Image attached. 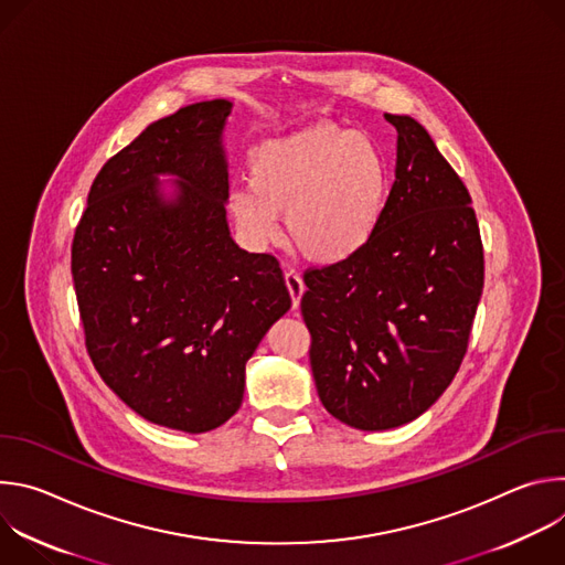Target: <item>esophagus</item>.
I'll return each mask as SVG.
<instances>
[{
	"label": "esophagus",
	"instance_id": "34e87169",
	"mask_svg": "<svg viewBox=\"0 0 565 565\" xmlns=\"http://www.w3.org/2000/svg\"><path fill=\"white\" fill-rule=\"evenodd\" d=\"M284 279H286V288H288V292H290V299H292V308L297 310V308H299V303H301L303 290H306L303 279H301L295 270H288V273L284 275Z\"/></svg>",
	"mask_w": 565,
	"mask_h": 565
}]
</instances>
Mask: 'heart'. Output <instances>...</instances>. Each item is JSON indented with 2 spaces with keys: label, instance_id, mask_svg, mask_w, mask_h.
<instances>
[{
  "label": "heart",
  "instance_id": "obj_1",
  "mask_svg": "<svg viewBox=\"0 0 565 565\" xmlns=\"http://www.w3.org/2000/svg\"><path fill=\"white\" fill-rule=\"evenodd\" d=\"M388 194L380 149L362 134L331 122L270 138L250 153V185H238L227 207L253 244L279 236L286 214L290 244L312 264L355 257L375 232Z\"/></svg>",
  "mask_w": 565,
  "mask_h": 565
}]
</instances>
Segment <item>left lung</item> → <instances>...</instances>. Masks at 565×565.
<instances>
[{
  "label": "left lung",
  "instance_id": "obj_1",
  "mask_svg": "<svg viewBox=\"0 0 565 565\" xmlns=\"http://www.w3.org/2000/svg\"><path fill=\"white\" fill-rule=\"evenodd\" d=\"M397 131L395 181L369 244L308 270L301 315L321 405L362 431L423 416L451 384L482 295L471 196L412 116Z\"/></svg>",
  "mask_w": 565,
  "mask_h": 565
}]
</instances>
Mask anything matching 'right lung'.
<instances>
[{
  "instance_id": "add662e5",
  "label": "right lung",
  "mask_w": 565,
  "mask_h": 565,
  "mask_svg": "<svg viewBox=\"0 0 565 565\" xmlns=\"http://www.w3.org/2000/svg\"><path fill=\"white\" fill-rule=\"evenodd\" d=\"M232 107L188 105L109 158L71 253L100 377L145 420L185 434L238 412L246 362L290 308L277 259L230 234Z\"/></svg>"
}]
</instances>
